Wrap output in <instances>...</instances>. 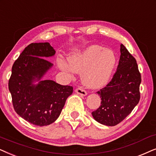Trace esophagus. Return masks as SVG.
Instances as JSON below:
<instances>
[{"instance_id":"1","label":"esophagus","mask_w":156,"mask_h":156,"mask_svg":"<svg viewBox=\"0 0 156 156\" xmlns=\"http://www.w3.org/2000/svg\"><path fill=\"white\" fill-rule=\"evenodd\" d=\"M75 92H76V93H78V94L82 95V96H86V95H87L86 91L82 88H76V90H75Z\"/></svg>"}]
</instances>
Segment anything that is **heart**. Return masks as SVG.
Wrapping results in <instances>:
<instances>
[{"label": "heart", "instance_id": "1", "mask_svg": "<svg viewBox=\"0 0 156 156\" xmlns=\"http://www.w3.org/2000/svg\"><path fill=\"white\" fill-rule=\"evenodd\" d=\"M68 62V64L61 59L58 62L62 71L68 76H72L73 72L81 73L85 86L98 88L109 81L115 66L116 58L111 50L93 45L82 53L73 54Z\"/></svg>", "mask_w": 156, "mask_h": 156}]
</instances>
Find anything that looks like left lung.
Masks as SVG:
<instances>
[{
  "instance_id": "left-lung-1",
  "label": "left lung",
  "mask_w": 156,
  "mask_h": 156,
  "mask_svg": "<svg viewBox=\"0 0 156 156\" xmlns=\"http://www.w3.org/2000/svg\"><path fill=\"white\" fill-rule=\"evenodd\" d=\"M119 63L111 81L97 93L101 105L92 112L94 119L108 126H114L125 119L140 101L141 76L136 60L123 44Z\"/></svg>"
}]
</instances>
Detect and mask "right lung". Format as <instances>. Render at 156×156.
<instances>
[{
	"label": "right lung",
	"mask_w": 156,
	"mask_h": 156,
	"mask_svg": "<svg viewBox=\"0 0 156 156\" xmlns=\"http://www.w3.org/2000/svg\"><path fill=\"white\" fill-rule=\"evenodd\" d=\"M55 53L49 43H30L12 67L8 88L14 110L33 125L44 126L55 122L73 91L72 86L41 80L53 66L45 58ZM36 81L39 83L34 84Z\"/></svg>",
	"instance_id": "right-lung-1"
}]
</instances>
